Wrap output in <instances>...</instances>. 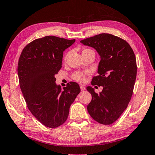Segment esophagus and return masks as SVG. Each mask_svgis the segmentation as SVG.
Returning a JSON list of instances; mask_svg holds the SVG:
<instances>
[{"label": "esophagus", "mask_w": 155, "mask_h": 155, "mask_svg": "<svg viewBox=\"0 0 155 155\" xmlns=\"http://www.w3.org/2000/svg\"><path fill=\"white\" fill-rule=\"evenodd\" d=\"M80 89H81V91H84V90H85L86 87H84V86H80Z\"/></svg>", "instance_id": "34e87169"}]
</instances>
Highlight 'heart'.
Listing matches in <instances>:
<instances>
[{
    "label": "heart",
    "instance_id": "heart-1",
    "mask_svg": "<svg viewBox=\"0 0 155 155\" xmlns=\"http://www.w3.org/2000/svg\"><path fill=\"white\" fill-rule=\"evenodd\" d=\"M87 50H90V49H88V48L84 49V50H83V51H86ZM87 73H88V71H75L71 74V78L73 79V80H74L75 81H78V82L82 83L86 80V75Z\"/></svg>",
    "mask_w": 155,
    "mask_h": 155
}]
</instances>
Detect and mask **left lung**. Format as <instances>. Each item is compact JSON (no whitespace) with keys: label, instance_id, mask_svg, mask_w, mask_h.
<instances>
[{"label":"left lung","instance_id":"left-lung-1","mask_svg":"<svg viewBox=\"0 0 155 155\" xmlns=\"http://www.w3.org/2000/svg\"><path fill=\"white\" fill-rule=\"evenodd\" d=\"M80 42L95 48L101 58L98 75L92 78L91 84L103 89L97 94L92 87H87L92 95L87 111L98 123L112 124L126 109L132 98L137 74L135 54L125 40L109 34L96 35Z\"/></svg>","mask_w":155,"mask_h":155}]
</instances>
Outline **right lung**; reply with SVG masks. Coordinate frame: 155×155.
Returning a JSON list of instances; mask_svg holds the SVG:
<instances>
[{"label":"right lung","mask_w":155,"mask_h":155,"mask_svg":"<svg viewBox=\"0 0 155 155\" xmlns=\"http://www.w3.org/2000/svg\"><path fill=\"white\" fill-rule=\"evenodd\" d=\"M75 41L45 36L28 44L19 57V82L28 109L49 128L65 123L70 106L80 92L76 82L68 83L63 90L55 84L54 75L62 67L63 51Z\"/></svg>","instance_id":"add662e5"}]
</instances>
